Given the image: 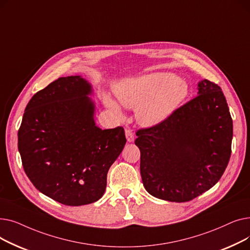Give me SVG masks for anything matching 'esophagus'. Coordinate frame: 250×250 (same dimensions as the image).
Returning a JSON list of instances; mask_svg holds the SVG:
<instances>
[{"mask_svg": "<svg viewBox=\"0 0 250 250\" xmlns=\"http://www.w3.org/2000/svg\"><path fill=\"white\" fill-rule=\"evenodd\" d=\"M125 137H126V141H127L128 143L133 142V141H134V138H135L134 133H133L130 129H125Z\"/></svg>", "mask_w": 250, "mask_h": 250, "instance_id": "1", "label": "esophagus"}]
</instances>
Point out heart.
Returning <instances> with one entry per match:
<instances>
[{
	"instance_id": "1",
	"label": "heart",
	"mask_w": 250,
	"mask_h": 250,
	"mask_svg": "<svg viewBox=\"0 0 250 250\" xmlns=\"http://www.w3.org/2000/svg\"><path fill=\"white\" fill-rule=\"evenodd\" d=\"M115 95L122 105L136 109V118L145 126H154L165 122L189 95L186 81L171 73H151L127 78L114 86ZM104 104L117 115L122 114L120 104L108 95Z\"/></svg>"
}]
</instances>
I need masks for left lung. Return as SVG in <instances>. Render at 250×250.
<instances>
[{"instance_id":"1","label":"left lung","mask_w":250,"mask_h":250,"mask_svg":"<svg viewBox=\"0 0 250 250\" xmlns=\"http://www.w3.org/2000/svg\"><path fill=\"white\" fill-rule=\"evenodd\" d=\"M136 135L144 188L157 199L185 203L213 188L224 173L233 122L222 89L205 79L198 96Z\"/></svg>"}]
</instances>
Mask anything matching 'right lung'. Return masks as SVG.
I'll return each mask as SVG.
<instances>
[{
  "label": "right lung",
  "instance_id": "obj_1",
  "mask_svg": "<svg viewBox=\"0 0 250 250\" xmlns=\"http://www.w3.org/2000/svg\"><path fill=\"white\" fill-rule=\"evenodd\" d=\"M92 93L81 76L59 78L33 95L18 130L26 175L39 191L65 206L102 198L108 170L126 143L122 126L96 125Z\"/></svg>",
  "mask_w": 250,
  "mask_h": 250
}]
</instances>
